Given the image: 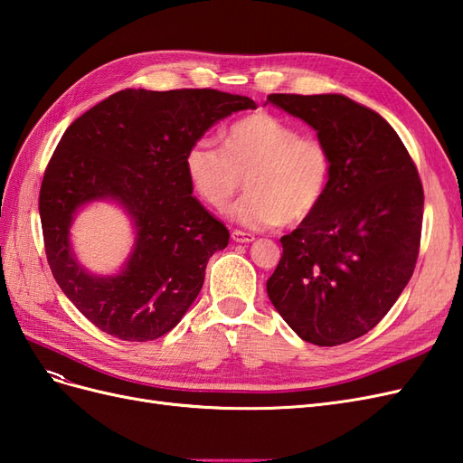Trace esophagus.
<instances>
[{"label": "esophagus", "mask_w": 463, "mask_h": 463, "mask_svg": "<svg viewBox=\"0 0 463 463\" xmlns=\"http://www.w3.org/2000/svg\"><path fill=\"white\" fill-rule=\"evenodd\" d=\"M232 240L235 243H250V241H255V235L253 233H247V232H241V230H233L232 232Z\"/></svg>", "instance_id": "34e87169"}]
</instances>
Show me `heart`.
<instances>
[{"label":"heart","mask_w":463,"mask_h":463,"mask_svg":"<svg viewBox=\"0 0 463 463\" xmlns=\"http://www.w3.org/2000/svg\"><path fill=\"white\" fill-rule=\"evenodd\" d=\"M193 193L214 210H223L241 189L247 194L230 216L240 226L262 230L299 223L326 199L334 174L330 146L315 135H301L270 114H253L222 131V148L199 138L184 156Z\"/></svg>","instance_id":"b5f03b06"}]
</instances>
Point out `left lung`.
<instances>
[{"label": "left lung", "mask_w": 463, "mask_h": 463, "mask_svg": "<svg viewBox=\"0 0 463 463\" xmlns=\"http://www.w3.org/2000/svg\"><path fill=\"white\" fill-rule=\"evenodd\" d=\"M334 156L326 199L284 235L266 291L289 328L315 345L373 330L413 274L423 223L417 167L392 125L344 94H270Z\"/></svg>", "instance_id": "left-lung-1"}]
</instances>
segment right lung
<instances>
[{"label":"right lung","mask_w":463,"mask_h":463,"mask_svg":"<svg viewBox=\"0 0 463 463\" xmlns=\"http://www.w3.org/2000/svg\"><path fill=\"white\" fill-rule=\"evenodd\" d=\"M249 108L250 98L213 89H125L69 125L42 181L40 222L55 282L94 326L146 342L189 311L230 232L193 197L184 156ZM94 202L118 203L134 228L130 255L111 275L90 273L71 243L76 214Z\"/></svg>","instance_id":"obj_1"}]
</instances>
